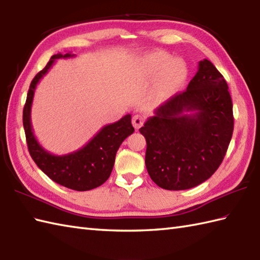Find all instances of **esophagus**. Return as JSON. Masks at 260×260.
Here are the masks:
<instances>
[{
  "instance_id": "34e87169",
  "label": "esophagus",
  "mask_w": 260,
  "mask_h": 260,
  "mask_svg": "<svg viewBox=\"0 0 260 260\" xmlns=\"http://www.w3.org/2000/svg\"><path fill=\"white\" fill-rule=\"evenodd\" d=\"M143 122H145V119H143L142 115L136 114V115H134V117H132V124H134L136 130L139 129L140 126L143 124Z\"/></svg>"
}]
</instances>
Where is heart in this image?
<instances>
[{"mask_svg":"<svg viewBox=\"0 0 260 260\" xmlns=\"http://www.w3.org/2000/svg\"><path fill=\"white\" fill-rule=\"evenodd\" d=\"M150 68L154 74H159L162 89L174 93L182 86L187 79V67L180 60H172L166 53H155L149 60Z\"/></svg>","mask_w":260,"mask_h":260,"instance_id":"1","label":"heart"}]
</instances>
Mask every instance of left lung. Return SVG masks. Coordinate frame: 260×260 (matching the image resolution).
Returning <instances> with one entry per match:
<instances>
[{"mask_svg":"<svg viewBox=\"0 0 260 260\" xmlns=\"http://www.w3.org/2000/svg\"><path fill=\"white\" fill-rule=\"evenodd\" d=\"M146 167L160 188L186 190L209 179L222 162L234 131L226 80L210 61L199 62L187 90L155 109L139 129Z\"/></svg>","mask_w":260,"mask_h":260,"instance_id":"left-lung-1","label":"left lung"}]
</instances>
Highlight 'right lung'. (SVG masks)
Instances as JSON below:
<instances>
[{
  "label": "right lung",
  "mask_w": 260,
  "mask_h": 260,
  "mask_svg": "<svg viewBox=\"0 0 260 260\" xmlns=\"http://www.w3.org/2000/svg\"><path fill=\"white\" fill-rule=\"evenodd\" d=\"M76 56L71 53H57L51 56L48 64L40 71L30 84L26 102L23 109V126L26 143L32 159L45 175L54 182L77 191H86L105 183L113 169L115 154L126 137L134 134L131 114L119 121L107 124L92 139L76 151L57 155L45 150L33 134L31 123V108L37 85L49 72L56 59Z\"/></svg>",
  "instance_id": "1"
}]
</instances>
